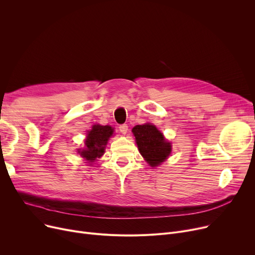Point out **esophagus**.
I'll list each match as a JSON object with an SVG mask.
<instances>
[{
  "label": "esophagus",
  "instance_id": "esophagus-1",
  "mask_svg": "<svg viewBox=\"0 0 255 255\" xmlns=\"http://www.w3.org/2000/svg\"><path fill=\"white\" fill-rule=\"evenodd\" d=\"M120 131H121V133H123V134H126L127 133V131H128V126H127V124H122V125H120Z\"/></svg>",
  "mask_w": 255,
  "mask_h": 255
}]
</instances>
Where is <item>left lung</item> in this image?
Masks as SVG:
<instances>
[{
    "label": "left lung",
    "mask_w": 255,
    "mask_h": 255,
    "mask_svg": "<svg viewBox=\"0 0 255 255\" xmlns=\"http://www.w3.org/2000/svg\"><path fill=\"white\" fill-rule=\"evenodd\" d=\"M138 146L139 153L151 166H157L169 156L171 151L170 142L154 125H136L132 129Z\"/></svg>",
    "instance_id": "8db88e82"
}]
</instances>
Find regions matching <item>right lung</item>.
<instances>
[{
  "label": "right lung",
  "mask_w": 255,
  "mask_h": 255,
  "mask_svg": "<svg viewBox=\"0 0 255 255\" xmlns=\"http://www.w3.org/2000/svg\"><path fill=\"white\" fill-rule=\"evenodd\" d=\"M114 129L111 126L94 125L92 130L89 131L86 139V149L79 152L82 157L87 159L88 161L93 162L96 158H99L104 153L105 144L107 140L113 135Z\"/></svg>",
  "instance_id": "add662e5"
}]
</instances>
